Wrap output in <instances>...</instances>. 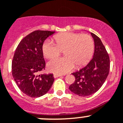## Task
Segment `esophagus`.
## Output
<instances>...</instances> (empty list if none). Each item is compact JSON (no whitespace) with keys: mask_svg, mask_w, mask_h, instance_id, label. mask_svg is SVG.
I'll return each instance as SVG.
<instances>
[{"mask_svg":"<svg viewBox=\"0 0 123 123\" xmlns=\"http://www.w3.org/2000/svg\"><path fill=\"white\" fill-rule=\"evenodd\" d=\"M54 78H57V77H59V76H62L61 74H56V73H55L53 74Z\"/></svg>","mask_w":123,"mask_h":123,"instance_id":"1","label":"esophagus"}]
</instances>
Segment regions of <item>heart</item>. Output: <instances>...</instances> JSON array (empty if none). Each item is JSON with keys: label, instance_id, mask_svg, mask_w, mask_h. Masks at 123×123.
Wrapping results in <instances>:
<instances>
[{"label": "heart", "instance_id": "obj_1", "mask_svg": "<svg viewBox=\"0 0 123 123\" xmlns=\"http://www.w3.org/2000/svg\"><path fill=\"white\" fill-rule=\"evenodd\" d=\"M56 44L47 40L42 45V52L46 58L51 59L61 53L64 50V57L55 58L49 62L48 69L58 74H65L70 72L74 65L82 67L90 61L95 49L92 37L87 34L64 32L53 37Z\"/></svg>", "mask_w": 123, "mask_h": 123}]
</instances>
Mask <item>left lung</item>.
<instances>
[{
    "label": "left lung",
    "mask_w": 123,
    "mask_h": 123,
    "mask_svg": "<svg viewBox=\"0 0 123 123\" xmlns=\"http://www.w3.org/2000/svg\"><path fill=\"white\" fill-rule=\"evenodd\" d=\"M95 42L92 59L86 67L72 73L75 81L69 86L72 92L80 96H87L98 91L105 82L110 70V59L100 39L93 33Z\"/></svg>",
    "instance_id": "obj_1"
}]
</instances>
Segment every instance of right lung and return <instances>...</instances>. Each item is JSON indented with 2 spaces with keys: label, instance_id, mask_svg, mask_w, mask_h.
Segmentation results:
<instances>
[{
  "label": "right lung",
  "instance_id": "right-lung-1",
  "mask_svg": "<svg viewBox=\"0 0 123 123\" xmlns=\"http://www.w3.org/2000/svg\"><path fill=\"white\" fill-rule=\"evenodd\" d=\"M55 33L36 30L25 36L18 45L12 61V75L18 87L32 98H38L49 92L54 82L53 74H41L45 62L42 52L45 40Z\"/></svg>",
  "mask_w": 123,
  "mask_h": 123
}]
</instances>
